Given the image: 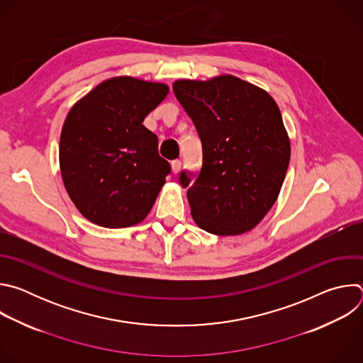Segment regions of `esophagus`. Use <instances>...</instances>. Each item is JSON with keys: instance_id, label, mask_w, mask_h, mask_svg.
Instances as JSON below:
<instances>
[{"instance_id": "34e87169", "label": "esophagus", "mask_w": 363, "mask_h": 363, "mask_svg": "<svg viewBox=\"0 0 363 363\" xmlns=\"http://www.w3.org/2000/svg\"><path fill=\"white\" fill-rule=\"evenodd\" d=\"M171 167H172V172L177 175L179 171H181V167H182V162L179 161V160H175V161H172V164H171Z\"/></svg>"}]
</instances>
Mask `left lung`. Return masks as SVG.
<instances>
[{"label": "left lung", "instance_id": "1", "mask_svg": "<svg viewBox=\"0 0 363 363\" xmlns=\"http://www.w3.org/2000/svg\"><path fill=\"white\" fill-rule=\"evenodd\" d=\"M172 87L202 143L199 174L179 175L194 221L216 235L252 230L274 205L290 162L277 103L231 74Z\"/></svg>", "mask_w": 363, "mask_h": 363}]
</instances>
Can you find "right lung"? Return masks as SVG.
<instances>
[{"label":"right lung","instance_id":"obj_1","mask_svg":"<svg viewBox=\"0 0 363 363\" xmlns=\"http://www.w3.org/2000/svg\"><path fill=\"white\" fill-rule=\"evenodd\" d=\"M168 93L164 83L121 76L101 82L70 109L60 135V171L89 221L125 228L149 214L171 165L142 122Z\"/></svg>","mask_w":363,"mask_h":363}]
</instances>
